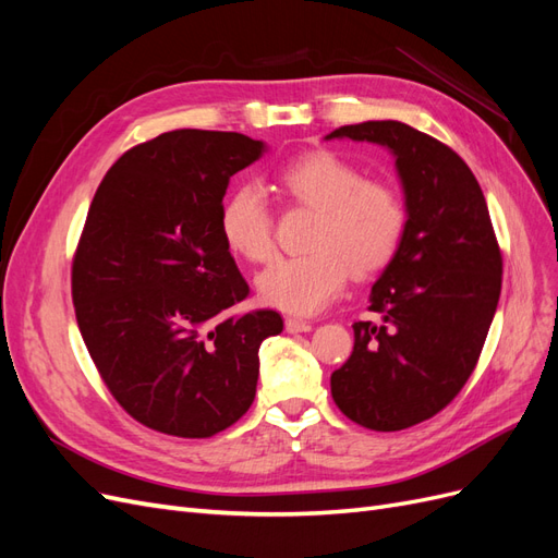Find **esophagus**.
<instances>
[{"mask_svg":"<svg viewBox=\"0 0 558 558\" xmlns=\"http://www.w3.org/2000/svg\"><path fill=\"white\" fill-rule=\"evenodd\" d=\"M286 330H289V332H310L312 324H310V320H305V318L289 316V318H286Z\"/></svg>","mask_w":558,"mask_h":558,"instance_id":"obj_1","label":"esophagus"}]
</instances>
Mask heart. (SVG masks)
Listing matches in <instances>:
<instances>
[{"label":"heart","mask_w":558,"mask_h":558,"mask_svg":"<svg viewBox=\"0 0 558 558\" xmlns=\"http://www.w3.org/2000/svg\"><path fill=\"white\" fill-rule=\"evenodd\" d=\"M277 183L300 207L316 211L310 253L277 258L258 275L263 302L291 314H316L342 293L349 275H373L393 258L408 211L381 181L330 150H314L283 165ZM221 234L232 253L263 263L275 248V214L256 183H242L221 207Z\"/></svg>","instance_id":"b5f03b06"}]
</instances>
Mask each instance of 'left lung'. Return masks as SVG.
Returning a JSON list of instances; mask_svg holds the SVG:
<instances>
[{
    "mask_svg": "<svg viewBox=\"0 0 558 558\" xmlns=\"http://www.w3.org/2000/svg\"><path fill=\"white\" fill-rule=\"evenodd\" d=\"M326 140L379 144L396 158L408 223L369 293L381 320L353 324L330 391L356 424L402 430L447 408L475 369L500 298V248L475 174L442 142L400 121L344 125Z\"/></svg>",
    "mask_w": 558,
    "mask_h": 558,
    "instance_id": "1",
    "label": "left lung"
}]
</instances>
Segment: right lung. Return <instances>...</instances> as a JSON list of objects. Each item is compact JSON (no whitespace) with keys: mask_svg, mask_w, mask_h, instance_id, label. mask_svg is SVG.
<instances>
[{"mask_svg":"<svg viewBox=\"0 0 558 558\" xmlns=\"http://www.w3.org/2000/svg\"><path fill=\"white\" fill-rule=\"evenodd\" d=\"M265 154L240 132L174 130L130 148L99 183L72 267L78 330L140 424L211 437L256 398L258 349L283 330L248 295L221 226L230 177Z\"/></svg>","mask_w":558,"mask_h":558,"instance_id":"1","label":"right lung"}]
</instances>
